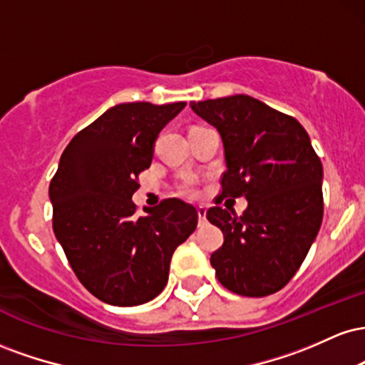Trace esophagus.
<instances>
[{"label":"esophagus","mask_w":365,"mask_h":365,"mask_svg":"<svg viewBox=\"0 0 365 365\" xmlns=\"http://www.w3.org/2000/svg\"><path fill=\"white\" fill-rule=\"evenodd\" d=\"M206 207H197V216H199V226H202L204 223H206Z\"/></svg>","instance_id":"1"}]
</instances>
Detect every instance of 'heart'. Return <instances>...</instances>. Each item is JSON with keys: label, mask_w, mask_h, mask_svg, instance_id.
Masks as SVG:
<instances>
[{"label": "heart", "mask_w": 365, "mask_h": 365, "mask_svg": "<svg viewBox=\"0 0 365 365\" xmlns=\"http://www.w3.org/2000/svg\"><path fill=\"white\" fill-rule=\"evenodd\" d=\"M185 194L194 197V195H197V188H195L194 185H187V187H185Z\"/></svg>", "instance_id": "obj_1"}]
</instances>
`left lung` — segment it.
<instances>
[{
    "label": "left lung",
    "instance_id": "8db88e82",
    "mask_svg": "<svg viewBox=\"0 0 365 365\" xmlns=\"http://www.w3.org/2000/svg\"><path fill=\"white\" fill-rule=\"evenodd\" d=\"M190 108L223 142L221 197L247 199L240 217L217 206L206 215L225 237L211 255L217 279L237 295H271L297 273L321 228V159L299 121L250 96Z\"/></svg>",
    "mask_w": 365,
    "mask_h": 365
}]
</instances>
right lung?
<instances>
[{
  "label": "right lung",
  "mask_w": 365,
  "mask_h": 365,
  "mask_svg": "<svg viewBox=\"0 0 365 365\" xmlns=\"http://www.w3.org/2000/svg\"><path fill=\"white\" fill-rule=\"evenodd\" d=\"M187 103H121L78 132L49 185L53 230L83 287L103 302L133 307L168 283L171 255L194 233L197 211L180 199L135 216L137 177L149 168L165 125Z\"/></svg>",
  "instance_id": "add662e5"
}]
</instances>
